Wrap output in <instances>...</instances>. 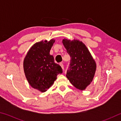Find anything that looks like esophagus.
I'll return each mask as SVG.
<instances>
[{"instance_id":"esophagus-1","label":"esophagus","mask_w":121,"mask_h":121,"mask_svg":"<svg viewBox=\"0 0 121 121\" xmlns=\"http://www.w3.org/2000/svg\"><path fill=\"white\" fill-rule=\"evenodd\" d=\"M60 65L61 67V68L63 69V70H64V67H63V65L62 63H60Z\"/></svg>"}]
</instances>
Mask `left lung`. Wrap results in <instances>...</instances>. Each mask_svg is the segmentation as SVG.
Returning a JSON list of instances; mask_svg holds the SVG:
<instances>
[{
	"instance_id": "8db88e82",
	"label": "left lung",
	"mask_w": 121,
	"mask_h": 121,
	"mask_svg": "<svg viewBox=\"0 0 121 121\" xmlns=\"http://www.w3.org/2000/svg\"><path fill=\"white\" fill-rule=\"evenodd\" d=\"M62 43L70 56L66 76L77 89L84 90L92 82L97 65L87 47L79 40L63 39Z\"/></svg>"
}]
</instances>
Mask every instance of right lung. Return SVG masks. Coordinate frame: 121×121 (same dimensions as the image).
Masks as SVG:
<instances>
[{"label":"right lung","instance_id":"1","mask_svg":"<svg viewBox=\"0 0 121 121\" xmlns=\"http://www.w3.org/2000/svg\"><path fill=\"white\" fill-rule=\"evenodd\" d=\"M55 40H42L36 43L29 49L23 61V69L30 86L41 92H45L56 79L62 69L54 62L50 54Z\"/></svg>","mask_w":121,"mask_h":121}]
</instances>
